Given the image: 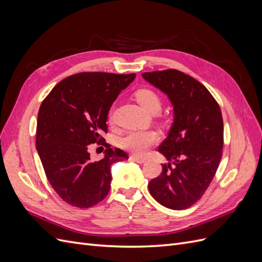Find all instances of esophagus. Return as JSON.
I'll return each mask as SVG.
<instances>
[{
	"label": "esophagus",
	"instance_id": "obj_1",
	"mask_svg": "<svg viewBox=\"0 0 262 262\" xmlns=\"http://www.w3.org/2000/svg\"><path fill=\"white\" fill-rule=\"evenodd\" d=\"M131 158H132V160H133L134 162H137V163H139V164H143V163H145V161H146L145 158L139 157V156H136V155H132Z\"/></svg>",
	"mask_w": 262,
	"mask_h": 262
}]
</instances>
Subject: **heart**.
Masks as SVG:
<instances>
[{"label":"heart","instance_id":"1","mask_svg":"<svg viewBox=\"0 0 262 262\" xmlns=\"http://www.w3.org/2000/svg\"><path fill=\"white\" fill-rule=\"evenodd\" d=\"M134 97L139 104L148 113L156 114L162 108V98L155 91L141 89L134 93ZM158 136L153 130H132L119 140V145L137 155H143L146 150L154 145Z\"/></svg>","mask_w":262,"mask_h":262}]
</instances>
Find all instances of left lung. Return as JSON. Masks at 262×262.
Segmentation results:
<instances>
[{
	"label": "left lung",
	"mask_w": 262,
	"mask_h": 262,
	"mask_svg": "<svg viewBox=\"0 0 262 262\" xmlns=\"http://www.w3.org/2000/svg\"><path fill=\"white\" fill-rule=\"evenodd\" d=\"M142 76L167 94L175 114L168 137L158 146L169 163L148 182V191L166 208L188 209L207 191L221 162L224 126L220 106L207 87L181 71Z\"/></svg>",
	"instance_id": "obj_1"
}]
</instances>
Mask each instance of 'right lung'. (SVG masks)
<instances>
[{
	"instance_id": "add662e5",
	"label": "right lung",
	"mask_w": 262,
	"mask_h": 262,
	"mask_svg": "<svg viewBox=\"0 0 262 262\" xmlns=\"http://www.w3.org/2000/svg\"><path fill=\"white\" fill-rule=\"evenodd\" d=\"M136 74L82 72L55 85L39 108L36 148L54 191L70 205L94 207L107 196L112 165L128 160L120 148H112L101 137L107 133V116L120 92ZM101 143L105 157L90 160L88 145Z\"/></svg>"
}]
</instances>
